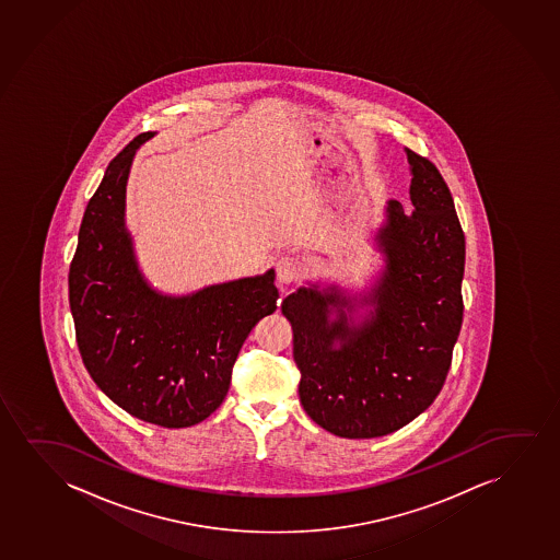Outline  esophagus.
<instances>
[{"instance_id":"esophagus-1","label":"esophagus","mask_w":560,"mask_h":560,"mask_svg":"<svg viewBox=\"0 0 560 560\" xmlns=\"http://www.w3.org/2000/svg\"><path fill=\"white\" fill-rule=\"evenodd\" d=\"M305 272V262L299 255H282L277 261V278L280 283L295 282Z\"/></svg>"}]
</instances>
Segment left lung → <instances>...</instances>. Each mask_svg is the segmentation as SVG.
I'll return each instance as SVG.
<instances>
[{"mask_svg": "<svg viewBox=\"0 0 560 560\" xmlns=\"http://www.w3.org/2000/svg\"><path fill=\"white\" fill-rule=\"evenodd\" d=\"M411 213L387 208L377 242L387 269L365 303L362 326H349L343 295L301 288L283 299L293 328L299 398L308 418L343 439L395 433L425 411L444 387L463 322L465 234L439 167L413 150ZM340 318L327 322V306ZM339 340L340 349L332 343Z\"/></svg>", "mask_w": 560, "mask_h": 560, "instance_id": "obj_1", "label": "left lung"}]
</instances>
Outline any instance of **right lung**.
Returning a JSON list of instances; mask_svg holds the SVG:
<instances>
[{
  "instance_id": "1",
  "label": "right lung",
  "mask_w": 560,
  "mask_h": 560,
  "mask_svg": "<svg viewBox=\"0 0 560 560\" xmlns=\"http://www.w3.org/2000/svg\"><path fill=\"white\" fill-rule=\"evenodd\" d=\"M137 135L106 167L83 213L68 272L75 341L97 387L147 423L180 429L223 404L232 365L262 316L277 311L275 270L190 298L150 290L124 229L127 173Z\"/></svg>"
}]
</instances>
